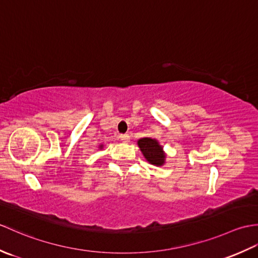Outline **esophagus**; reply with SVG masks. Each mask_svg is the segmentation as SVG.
<instances>
[{
	"mask_svg": "<svg viewBox=\"0 0 258 258\" xmlns=\"http://www.w3.org/2000/svg\"><path fill=\"white\" fill-rule=\"evenodd\" d=\"M119 140L122 141V142H128L130 136L127 134H120L119 135Z\"/></svg>",
	"mask_w": 258,
	"mask_h": 258,
	"instance_id": "34e87169",
	"label": "esophagus"
}]
</instances>
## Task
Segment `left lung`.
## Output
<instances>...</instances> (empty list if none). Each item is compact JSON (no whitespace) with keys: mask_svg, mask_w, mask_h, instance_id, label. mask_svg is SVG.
Returning a JSON list of instances; mask_svg holds the SVG:
<instances>
[{"mask_svg":"<svg viewBox=\"0 0 258 258\" xmlns=\"http://www.w3.org/2000/svg\"><path fill=\"white\" fill-rule=\"evenodd\" d=\"M138 144L143 155L151 164H153V165H163L164 160H165V154H164L162 146L158 144L156 140L143 138L138 142Z\"/></svg>","mask_w":258,"mask_h":258,"instance_id":"8db88e82","label":"left lung"}]
</instances>
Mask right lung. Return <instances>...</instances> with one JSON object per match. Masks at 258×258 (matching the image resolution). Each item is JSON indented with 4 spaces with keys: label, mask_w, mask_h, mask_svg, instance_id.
<instances>
[{
    "label": "right lung",
    "mask_w": 258,
    "mask_h": 258,
    "mask_svg": "<svg viewBox=\"0 0 258 258\" xmlns=\"http://www.w3.org/2000/svg\"><path fill=\"white\" fill-rule=\"evenodd\" d=\"M101 147H102V146H101Z\"/></svg>",
    "instance_id": "add662e5"
}]
</instances>
